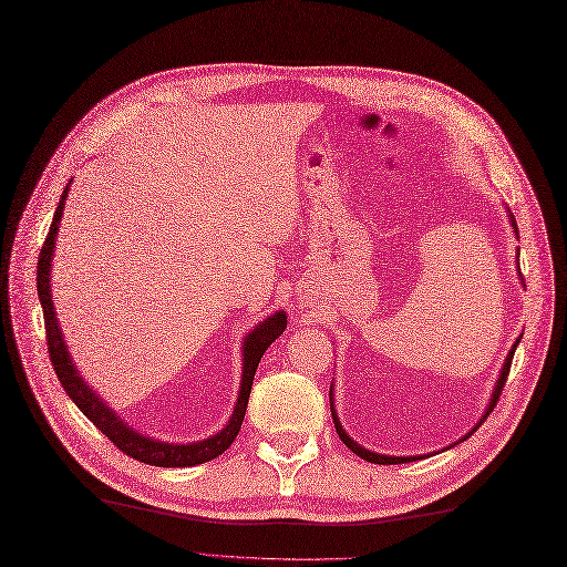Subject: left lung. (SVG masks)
<instances>
[{"label":"left lung","mask_w":567,"mask_h":567,"mask_svg":"<svg viewBox=\"0 0 567 567\" xmlns=\"http://www.w3.org/2000/svg\"><path fill=\"white\" fill-rule=\"evenodd\" d=\"M512 219V226H515L517 228V224H515V217H509ZM517 343L519 341H515V346H512V350H509V355H507V360H505V364H503V371H501V379H498V383H496V390H494V396H492V403H489V409H487V413H484V417H482V422L484 420H487V415L496 409V401H498V396H501V392H503V388H505V381H507V373H509V364H512V358H515V350H517ZM332 420H334V426H337V434H339V439L343 441V445L346 447H350V450H353L358 456H362V460L364 462H371V464H406V462H413V460H417V456H388V454H375V452H369V450H364V447H360L355 441H350L348 439V434H346V431L341 429V424H339V420H337V413H334V406H332ZM480 422V424H482ZM477 424V426H480ZM475 426V429H477ZM473 429V431H475ZM473 431H471V434H473ZM468 434V436H471ZM466 436V439H468Z\"/></svg>","instance_id":"8db88e82"}]
</instances>
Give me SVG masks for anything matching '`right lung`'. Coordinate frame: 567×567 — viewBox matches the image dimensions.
I'll return each mask as SVG.
<instances>
[{
	"label": "right lung",
	"instance_id": "add662e5",
	"mask_svg": "<svg viewBox=\"0 0 567 567\" xmlns=\"http://www.w3.org/2000/svg\"><path fill=\"white\" fill-rule=\"evenodd\" d=\"M66 192H69V186L64 188V194L60 198V205L55 209V217H52L50 230L45 235V241H43L41 254H39V262H37V290H39V300H41V307H43L48 353H50V362H52V367H55V373H58L62 388L73 399L75 406L83 411V415L90 422H94V426L101 431V434H105L107 439L113 441V445H117L124 454L133 456V460H138L143 464H152V466H164V468H184V466H196V464H205L209 460H217L219 454H224L233 445L235 436L239 434L241 420H245V413H247V403H249V394H251L258 362L267 350V346L272 343L286 330V313L279 311L275 316H269L247 337V341H245V369H241L239 396H237L230 422L226 424L224 431H219L217 436H212V439L200 441V443H192V445H171V443H158V441H152V439H145V436L136 434V431H131L90 390V385L83 379H80L78 369L73 367L69 350L64 346V339H62V332H60V326H58V318H55V309H52L50 277L48 275H50L52 247H55V239H58V224L62 219Z\"/></svg>",
	"mask_w": 567,
	"mask_h": 567
}]
</instances>
